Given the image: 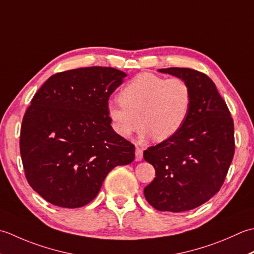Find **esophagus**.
<instances>
[{"instance_id":"esophagus-1","label":"esophagus","mask_w":254,"mask_h":254,"mask_svg":"<svg viewBox=\"0 0 254 254\" xmlns=\"http://www.w3.org/2000/svg\"><path fill=\"white\" fill-rule=\"evenodd\" d=\"M134 153H136V161H141L142 158H143L142 149L139 148V147H136V151H134Z\"/></svg>"}]
</instances>
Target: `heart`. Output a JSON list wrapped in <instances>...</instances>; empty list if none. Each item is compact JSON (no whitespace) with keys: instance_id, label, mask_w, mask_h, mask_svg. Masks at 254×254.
Segmentation results:
<instances>
[{"instance_id":"heart-1","label":"heart","mask_w":254,"mask_h":254,"mask_svg":"<svg viewBox=\"0 0 254 254\" xmlns=\"http://www.w3.org/2000/svg\"><path fill=\"white\" fill-rule=\"evenodd\" d=\"M120 101L107 105V117L114 131L123 138H130L141 123L142 139L154 136L161 141L183 127L192 105V92L181 77L165 79L144 72L123 87Z\"/></svg>"}]
</instances>
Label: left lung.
I'll list each match as a JSON object with an SVG mask.
<instances>
[{
	"label": "left lung",
	"instance_id": "obj_1",
	"mask_svg": "<svg viewBox=\"0 0 254 254\" xmlns=\"http://www.w3.org/2000/svg\"><path fill=\"white\" fill-rule=\"evenodd\" d=\"M158 71L188 82L192 105L174 136L143 151L156 169L143 193L153 208L181 213L203 205L220 190L235 153L234 121L206 74L189 68Z\"/></svg>",
	"mask_w": 254,
	"mask_h": 254
}]
</instances>
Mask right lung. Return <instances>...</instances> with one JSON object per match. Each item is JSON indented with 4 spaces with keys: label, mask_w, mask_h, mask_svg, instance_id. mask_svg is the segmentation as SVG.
<instances>
[{
    "label": "right lung",
    "mask_w": 254,
    "mask_h": 254,
    "mask_svg": "<svg viewBox=\"0 0 254 254\" xmlns=\"http://www.w3.org/2000/svg\"><path fill=\"white\" fill-rule=\"evenodd\" d=\"M125 72L89 66L54 74L33 97L20 129V156L35 192L77 208L96 197L106 175L131 163L134 146L107 117L108 98Z\"/></svg>",
    "instance_id": "1"
}]
</instances>
